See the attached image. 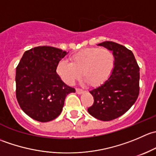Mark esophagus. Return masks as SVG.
I'll return each instance as SVG.
<instances>
[{
  "mask_svg": "<svg viewBox=\"0 0 156 156\" xmlns=\"http://www.w3.org/2000/svg\"><path fill=\"white\" fill-rule=\"evenodd\" d=\"M84 92V90L80 89V88H76V93L78 94H83Z\"/></svg>",
  "mask_w": 156,
  "mask_h": 156,
  "instance_id": "34e87169",
  "label": "esophagus"
}]
</instances>
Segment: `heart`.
<instances>
[{
    "instance_id": "1",
    "label": "heart",
    "mask_w": 156,
    "mask_h": 156,
    "mask_svg": "<svg viewBox=\"0 0 156 156\" xmlns=\"http://www.w3.org/2000/svg\"><path fill=\"white\" fill-rule=\"evenodd\" d=\"M70 62L61 60L56 72L66 84H73L81 76L93 87L100 85L108 79L115 67V55L108 48L84 49L70 56Z\"/></svg>"
}]
</instances>
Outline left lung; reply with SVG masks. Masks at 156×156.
Masks as SVG:
<instances>
[{
    "label": "left lung",
    "mask_w": 156,
    "mask_h": 156,
    "mask_svg": "<svg viewBox=\"0 0 156 156\" xmlns=\"http://www.w3.org/2000/svg\"><path fill=\"white\" fill-rule=\"evenodd\" d=\"M98 45L112 50L115 62L109 78L90 91L94 102L87 111L93 117L107 122L125 114L136 102L140 92V67L131 50L123 45L112 41Z\"/></svg>",
    "instance_id": "1"
}]
</instances>
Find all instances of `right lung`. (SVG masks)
Wrapping results in <instances>:
<instances>
[{
    "label": "right lung",
    "instance_id": "right-lung-1",
    "mask_svg": "<svg viewBox=\"0 0 156 156\" xmlns=\"http://www.w3.org/2000/svg\"><path fill=\"white\" fill-rule=\"evenodd\" d=\"M68 53L53 47L26 50L16 71V96L23 111L41 122L60 115L66 96L75 93L56 73L57 64Z\"/></svg>",
    "mask_w": 156,
    "mask_h": 156
}]
</instances>
